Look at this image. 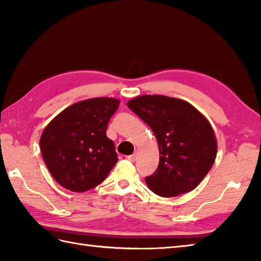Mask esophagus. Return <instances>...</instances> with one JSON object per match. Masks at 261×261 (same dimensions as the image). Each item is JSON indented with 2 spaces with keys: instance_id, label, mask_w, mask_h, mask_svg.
<instances>
[{
  "instance_id": "1",
  "label": "esophagus",
  "mask_w": 261,
  "mask_h": 261,
  "mask_svg": "<svg viewBox=\"0 0 261 261\" xmlns=\"http://www.w3.org/2000/svg\"><path fill=\"white\" fill-rule=\"evenodd\" d=\"M127 159H129L130 162L135 163L136 160H137V152H136V153H134V154H130V156H127Z\"/></svg>"
}]
</instances>
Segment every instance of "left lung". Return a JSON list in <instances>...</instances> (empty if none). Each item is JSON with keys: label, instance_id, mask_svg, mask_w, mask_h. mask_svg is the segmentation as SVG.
Masks as SVG:
<instances>
[{"label": "left lung", "instance_id": "obj_1", "mask_svg": "<svg viewBox=\"0 0 261 261\" xmlns=\"http://www.w3.org/2000/svg\"><path fill=\"white\" fill-rule=\"evenodd\" d=\"M150 126L158 141L159 165L146 182L162 197L193 191L207 175L218 152L208 120L186 101L141 95L126 103Z\"/></svg>", "mask_w": 261, "mask_h": 261}]
</instances>
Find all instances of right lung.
<instances>
[{"label":"right lung","instance_id":"obj_1","mask_svg":"<svg viewBox=\"0 0 261 261\" xmlns=\"http://www.w3.org/2000/svg\"><path fill=\"white\" fill-rule=\"evenodd\" d=\"M119 104L113 97L85 99L66 108L49 122L40 138V150L59 185L81 193L107 178L118 163L107 127Z\"/></svg>","mask_w":261,"mask_h":261}]
</instances>
